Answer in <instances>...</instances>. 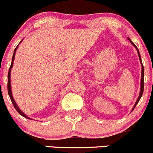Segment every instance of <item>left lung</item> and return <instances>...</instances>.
Here are the masks:
<instances>
[{
  "instance_id": "left-lung-1",
  "label": "left lung",
  "mask_w": 153,
  "mask_h": 153,
  "mask_svg": "<svg viewBox=\"0 0 153 153\" xmlns=\"http://www.w3.org/2000/svg\"><path fill=\"white\" fill-rule=\"evenodd\" d=\"M128 39L130 40V42H131V43L132 45H133V46H134L135 48H136V50H137V52H138V55H139V60H140L141 62V88H140V93H139V97H138L137 100H136V103H135L134 106H133V108L132 109V111L133 110V109L135 108V107H136V105L138 104V102H139V101L140 100L141 96H142L143 94V91H144V67H143V64H142V62H141V56H140V53H139V49H138L137 47H136V45H135L134 43L133 42L131 41V39H130L129 38H128Z\"/></svg>"
}]
</instances>
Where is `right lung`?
I'll return each mask as SVG.
<instances>
[{"mask_svg":"<svg viewBox=\"0 0 153 153\" xmlns=\"http://www.w3.org/2000/svg\"><path fill=\"white\" fill-rule=\"evenodd\" d=\"M21 41V42H22ZM18 45L16 47L15 49H14V53H13V56H12V64H11V66L10 67H9V72H8V83H7V89H8V94H9V97H10L11 100H12V104L13 105H14V108L17 110V111L18 112L19 114H20V115L22 116L23 117H25V118L26 119H29V120H31V119L29 118V117H28V116H26L25 114L23 113V112L21 110H20V108H19V107L17 106V103L15 102V101H14V98H13V96H12V87H11V80H10V77H11V70H12V67H13V62H14V56H15V53H16V51H17V48L18 47Z\"/></svg>","mask_w":153,"mask_h":153,"instance_id":"1","label":"right lung"}]
</instances>
